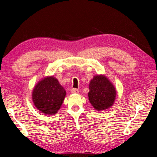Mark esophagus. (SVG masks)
Returning a JSON list of instances; mask_svg holds the SVG:
<instances>
[{"instance_id": "esophagus-1", "label": "esophagus", "mask_w": 157, "mask_h": 157, "mask_svg": "<svg viewBox=\"0 0 157 157\" xmlns=\"http://www.w3.org/2000/svg\"><path fill=\"white\" fill-rule=\"evenodd\" d=\"M71 92L72 94H78L79 92V91H78V90L76 88H72L71 90Z\"/></svg>"}]
</instances>
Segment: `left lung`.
Segmentation results:
<instances>
[{"label":"left lung","mask_w":157,"mask_h":157,"mask_svg":"<svg viewBox=\"0 0 157 157\" xmlns=\"http://www.w3.org/2000/svg\"><path fill=\"white\" fill-rule=\"evenodd\" d=\"M88 99L94 108L103 111L110 108L116 99V88L104 75H96L90 81Z\"/></svg>","instance_id":"8db88e82"}]
</instances>
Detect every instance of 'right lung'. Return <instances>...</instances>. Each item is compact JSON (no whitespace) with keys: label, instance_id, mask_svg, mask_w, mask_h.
Instances as JSON below:
<instances>
[{"label":"right lung","instance_id":"obj_1","mask_svg":"<svg viewBox=\"0 0 157 157\" xmlns=\"http://www.w3.org/2000/svg\"><path fill=\"white\" fill-rule=\"evenodd\" d=\"M65 95V90L52 76L38 81L33 89L32 97L35 107L41 113L53 115L60 109Z\"/></svg>","mask_w":157,"mask_h":157}]
</instances>
